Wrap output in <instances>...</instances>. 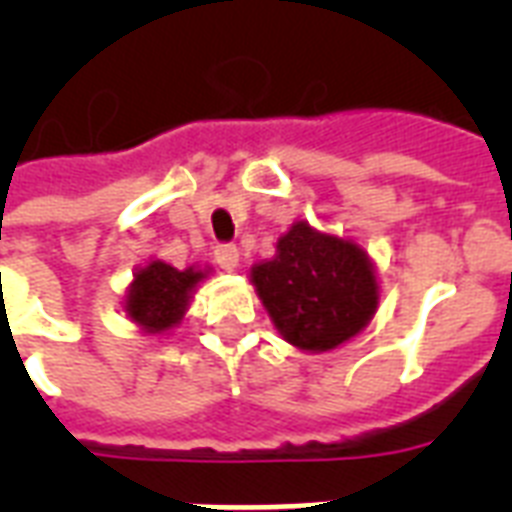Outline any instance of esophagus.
<instances>
[{
	"label": "esophagus",
	"mask_w": 512,
	"mask_h": 512,
	"mask_svg": "<svg viewBox=\"0 0 512 512\" xmlns=\"http://www.w3.org/2000/svg\"><path fill=\"white\" fill-rule=\"evenodd\" d=\"M215 260L223 271H233L239 265V249H236V244H220V247H215Z\"/></svg>",
	"instance_id": "34e87169"
}]
</instances>
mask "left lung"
<instances>
[{"instance_id": "left-lung-1", "label": "left lung", "mask_w": 512, "mask_h": 512, "mask_svg": "<svg viewBox=\"0 0 512 512\" xmlns=\"http://www.w3.org/2000/svg\"><path fill=\"white\" fill-rule=\"evenodd\" d=\"M252 284L281 337L313 353L356 337L380 300L364 249L303 220L281 236L273 260L252 268Z\"/></svg>"}]
</instances>
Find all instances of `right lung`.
Instances as JSON below:
<instances>
[{
	"mask_svg": "<svg viewBox=\"0 0 512 512\" xmlns=\"http://www.w3.org/2000/svg\"><path fill=\"white\" fill-rule=\"evenodd\" d=\"M204 276L207 271L199 268L177 271L162 260H151L135 273V281L124 297V311L143 332L162 335L183 319L193 289Z\"/></svg>",
	"mask_w": 512,
	"mask_h": 512,
	"instance_id": "1",
	"label": "right lung"
}]
</instances>
